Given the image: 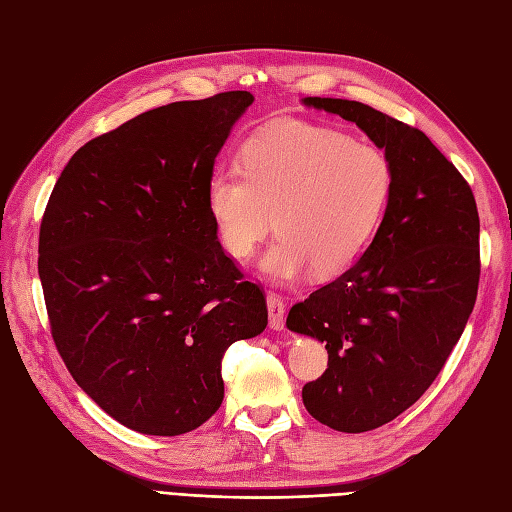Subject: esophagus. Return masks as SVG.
<instances>
[{"instance_id":"obj_1","label":"esophagus","mask_w":512,"mask_h":512,"mask_svg":"<svg viewBox=\"0 0 512 512\" xmlns=\"http://www.w3.org/2000/svg\"><path fill=\"white\" fill-rule=\"evenodd\" d=\"M267 309H269V327L273 331H282L284 329V314H286V307L280 294L269 292L267 294Z\"/></svg>"}]
</instances>
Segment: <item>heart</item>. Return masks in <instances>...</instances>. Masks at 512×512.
I'll use <instances>...</instances> for the list:
<instances>
[{
    "instance_id": "obj_1",
    "label": "heart",
    "mask_w": 512,
    "mask_h": 512,
    "mask_svg": "<svg viewBox=\"0 0 512 512\" xmlns=\"http://www.w3.org/2000/svg\"><path fill=\"white\" fill-rule=\"evenodd\" d=\"M241 166L215 168L207 207L224 250L250 258L280 232L262 262L290 282L314 267L344 271L378 232L393 194L386 153L344 132L305 121L275 123L243 145Z\"/></svg>"
}]
</instances>
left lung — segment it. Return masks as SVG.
<instances>
[{
	"mask_svg": "<svg viewBox=\"0 0 512 512\" xmlns=\"http://www.w3.org/2000/svg\"><path fill=\"white\" fill-rule=\"evenodd\" d=\"M359 126L393 164V194L354 265L288 312L329 365L303 386L316 421L361 433L391 423L438 378L466 329L480 277L472 188L429 138L354 100L305 98Z\"/></svg>",
	"mask_w": 512,
	"mask_h": 512,
	"instance_id": "obj_1",
	"label": "left lung"
}]
</instances>
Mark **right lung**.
<instances>
[{
  "instance_id": "right-lung-1",
  "label": "right lung",
  "mask_w": 512,
  "mask_h": 512,
  "mask_svg": "<svg viewBox=\"0 0 512 512\" xmlns=\"http://www.w3.org/2000/svg\"><path fill=\"white\" fill-rule=\"evenodd\" d=\"M250 91L173 102L74 153L44 209L38 273L57 352L115 421L181 436L218 412L230 344L267 299L218 241L207 181Z\"/></svg>"
}]
</instances>
